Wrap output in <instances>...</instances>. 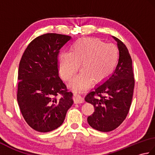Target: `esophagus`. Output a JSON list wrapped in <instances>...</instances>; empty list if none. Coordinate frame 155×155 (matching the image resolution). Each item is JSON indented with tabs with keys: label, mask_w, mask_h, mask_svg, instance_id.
Listing matches in <instances>:
<instances>
[{
	"label": "esophagus",
	"mask_w": 155,
	"mask_h": 155,
	"mask_svg": "<svg viewBox=\"0 0 155 155\" xmlns=\"http://www.w3.org/2000/svg\"><path fill=\"white\" fill-rule=\"evenodd\" d=\"M74 102L75 103H82L84 102L83 98L81 97V93L80 91H77L74 93Z\"/></svg>",
	"instance_id": "obj_1"
}]
</instances>
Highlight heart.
Segmentation results:
<instances>
[{
    "label": "heart",
    "mask_w": 155,
    "mask_h": 155,
    "mask_svg": "<svg viewBox=\"0 0 155 155\" xmlns=\"http://www.w3.org/2000/svg\"><path fill=\"white\" fill-rule=\"evenodd\" d=\"M118 58L117 47L104 43L101 39L83 37L76 41L71 52H62L58 61L61 72L66 80H70L79 68H83L71 83V87L78 89L85 87L92 80L100 82L109 75Z\"/></svg>",
    "instance_id": "obj_1"
}]
</instances>
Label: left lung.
Wrapping results in <instances>:
<instances>
[{
    "instance_id": "left-lung-1",
    "label": "left lung",
    "mask_w": 155,
    "mask_h": 155,
    "mask_svg": "<svg viewBox=\"0 0 155 155\" xmlns=\"http://www.w3.org/2000/svg\"><path fill=\"white\" fill-rule=\"evenodd\" d=\"M119 58L113 73L97 85L85 97L94 112L87 118L90 126L101 132L117 128L126 118L132 102L134 87L132 59L123 42L115 37Z\"/></svg>"
}]
</instances>
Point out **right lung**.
<instances>
[{
  "mask_svg": "<svg viewBox=\"0 0 155 155\" xmlns=\"http://www.w3.org/2000/svg\"><path fill=\"white\" fill-rule=\"evenodd\" d=\"M71 38L56 33L39 36L28 45L20 61L18 104L25 121L38 132L60 127L73 104V94L58 69L59 51Z\"/></svg>",
  "mask_w": 155,
  "mask_h": 155,
  "instance_id": "1",
  "label": "right lung"
}]
</instances>
